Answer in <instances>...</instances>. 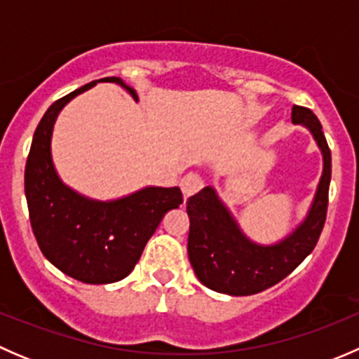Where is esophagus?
<instances>
[{
  "label": "esophagus",
  "mask_w": 359,
  "mask_h": 359,
  "mask_svg": "<svg viewBox=\"0 0 359 359\" xmlns=\"http://www.w3.org/2000/svg\"><path fill=\"white\" fill-rule=\"evenodd\" d=\"M203 186V180L196 173H187L182 180H180V187H182V194H184V200H189L194 193L201 189Z\"/></svg>",
  "instance_id": "34e87169"
}]
</instances>
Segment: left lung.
Here are the masks:
<instances>
[{"label":"left lung","instance_id":"1","mask_svg":"<svg viewBox=\"0 0 359 359\" xmlns=\"http://www.w3.org/2000/svg\"><path fill=\"white\" fill-rule=\"evenodd\" d=\"M292 123L313 135L323 158V170L306 217L290 233L274 243L253 241L213 186L203 187L187 201L189 262L198 280L210 290L234 297L266 290L287 278L316 247L327 219L332 154L313 111L293 106Z\"/></svg>","mask_w":359,"mask_h":359}]
</instances>
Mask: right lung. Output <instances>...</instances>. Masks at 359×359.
<instances>
[{
    "mask_svg": "<svg viewBox=\"0 0 359 359\" xmlns=\"http://www.w3.org/2000/svg\"><path fill=\"white\" fill-rule=\"evenodd\" d=\"M97 83H116L139 102L135 90L116 76L88 83L53 102L32 137L25 163V198L43 255L74 280L107 285L132 273L165 213L180 206L182 193L179 187L146 186L100 201L60 179L52 158L53 126L60 111Z\"/></svg>",
    "mask_w": 359,
    "mask_h": 359,
    "instance_id": "right-lung-1",
    "label": "right lung"
}]
</instances>
